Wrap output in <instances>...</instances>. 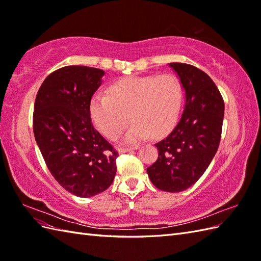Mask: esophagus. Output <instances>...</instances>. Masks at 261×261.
<instances>
[{"label": "esophagus", "mask_w": 261, "mask_h": 261, "mask_svg": "<svg viewBox=\"0 0 261 261\" xmlns=\"http://www.w3.org/2000/svg\"><path fill=\"white\" fill-rule=\"evenodd\" d=\"M138 147H133V148H120L119 149V152L120 153H124V152H129V151H132V150H137Z\"/></svg>", "instance_id": "34e87169"}]
</instances>
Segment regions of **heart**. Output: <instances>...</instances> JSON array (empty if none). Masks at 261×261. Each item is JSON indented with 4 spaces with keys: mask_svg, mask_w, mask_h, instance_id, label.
<instances>
[{
    "mask_svg": "<svg viewBox=\"0 0 261 261\" xmlns=\"http://www.w3.org/2000/svg\"><path fill=\"white\" fill-rule=\"evenodd\" d=\"M184 102V89L173 74L128 76L111 84L108 95H95L90 113L103 136L116 140L129 123L124 141L137 143L150 135L160 138L177 124Z\"/></svg>",
    "mask_w": 261,
    "mask_h": 261,
    "instance_id": "b5f03b06",
    "label": "heart"
}]
</instances>
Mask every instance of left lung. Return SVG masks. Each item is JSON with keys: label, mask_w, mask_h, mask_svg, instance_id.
Segmentation results:
<instances>
[{"label": "left lung", "mask_w": 261, "mask_h": 261, "mask_svg": "<svg viewBox=\"0 0 261 261\" xmlns=\"http://www.w3.org/2000/svg\"><path fill=\"white\" fill-rule=\"evenodd\" d=\"M186 92V105L175 128L155 143L158 159L147 169L158 189L180 192L195 185L207 170L220 143L225 103L215 82L187 63H169Z\"/></svg>", "instance_id": "1"}]
</instances>
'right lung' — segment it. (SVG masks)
I'll return each instance as SVG.
<instances>
[{
    "instance_id": "1",
    "label": "right lung",
    "mask_w": 261,
    "mask_h": 261,
    "mask_svg": "<svg viewBox=\"0 0 261 261\" xmlns=\"http://www.w3.org/2000/svg\"><path fill=\"white\" fill-rule=\"evenodd\" d=\"M103 75L90 66H64L46 76L34 103L33 132L46 167L59 185L81 198L107 190L117 172L118 151L90 116Z\"/></svg>"
}]
</instances>
